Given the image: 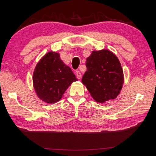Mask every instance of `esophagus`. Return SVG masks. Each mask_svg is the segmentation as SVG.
Masks as SVG:
<instances>
[{
    "label": "esophagus",
    "mask_w": 156,
    "mask_h": 156,
    "mask_svg": "<svg viewBox=\"0 0 156 156\" xmlns=\"http://www.w3.org/2000/svg\"><path fill=\"white\" fill-rule=\"evenodd\" d=\"M76 77H77L78 79H80V78H81V73H80V72L79 71V70L76 71Z\"/></svg>",
    "instance_id": "34e87169"
}]
</instances>
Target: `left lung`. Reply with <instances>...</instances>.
Here are the masks:
<instances>
[{
	"label": "left lung",
	"mask_w": 156,
	"mask_h": 156,
	"mask_svg": "<svg viewBox=\"0 0 156 156\" xmlns=\"http://www.w3.org/2000/svg\"><path fill=\"white\" fill-rule=\"evenodd\" d=\"M86 66L82 82L92 97L98 102L117 98L124 82L123 72L117 56L107 49L93 51L87 59Z\"/></svg>",
	"instance_id": "8db88e82"
}]
</instances>
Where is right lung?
Masks as SVG:
<instances>
[{
    "label": "right lung",
    "mask_w": 156,
    "mask_h": 156,
    "mask_svg": "<svg viewBox=\"0 0 156 156\" xmlns=\"http://www.w3.org/2000/svg\"><path fill=\"white\" fill-rule=\"evenodd\" d=\"M77 81L69 66H66L58 53L50 51L36 66L33 82L38 97L47 103H55L62 97L73 82Z\"/></svg>",
    "instance_id": "obj_1"
}]
</instances>
